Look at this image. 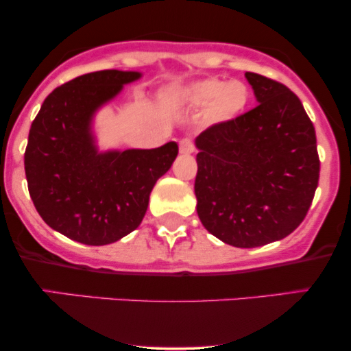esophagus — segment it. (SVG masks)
Instances as JSON below:
<instances>
[{"label": "esophagus", "mask_w": 351, "mask_h": 351, "mask_svg": "<svg viewBox=\"0 0 351 351\" xmlns=\"http://www.w3.org/2000/svg\"><path fill=\"white\" fill-rule=\"evenodd\" d=\"M193 150H195V145H193L191 140H189V138L180 140V153H181V155H189V153H193Z\"/></svg>", "instance_id": "esophagus-1"}]
</instances>
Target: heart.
<instances>
[{"mask_svg":"<svg viewBox=\"0 0 351 351\" xmlns=\"http://www.w3.org/2000/svg\"><path fill=\"white\" fill-rule=\"evenodd\" d=\"M175 99L191 108H206L213 123L231 122L247 108L251 90L241 80L208 77L175 90Z\"/></svg>","mask_w":351,"mask_h":351,"instance_id":"obj_1","label":"heart"}]
</instances>
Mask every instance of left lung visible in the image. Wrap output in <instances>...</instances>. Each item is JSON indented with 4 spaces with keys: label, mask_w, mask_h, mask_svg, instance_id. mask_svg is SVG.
I'll list each match as a JSON object with an SVG mask.
<instances>
[{
    "label": "left lung",
    "mask_w": 351,
    "mask_h": 351,
    "mask_svg": "<svg viewBox=\"0 0 351 351\" xmlns=\"http://www.w3.org/2000/svg\"><path fill=\"white\" fill-rule=\"evenodd\" d=\"M257 104L196 136V211L234 247L284 239L299 228L318 186L313 123L284 84L245 72Z\"/></svg>",
    "instance_id": "8db88e82"
}]
</instances>
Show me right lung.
<instances>
[{
    "mask_svg": "<svg viewBox=\"0 0 351 351\" xmlns=\"http://www.w3.org/2000/svg\"><path fill=\"white\" fill-rule=\"evenodd\" d=\"M140 77L108 69L72 79L47 95L31 125L24 153L31 199L44 223L72 241L106 245L135 231L156 180L178 155L176 142L99 152L95 114Z\"/></svg>",
    "mask_w": 351,
    "mask_h": 351,
    "instance_id": "add662e5",
    "label": "right lung"
}]
</instances>
